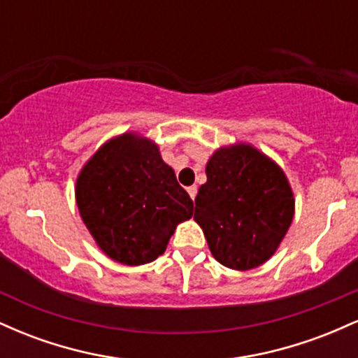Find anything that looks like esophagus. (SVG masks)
Here are the masks:
<instances>
[{"mask_svg": "<svg viewBox=\"0 0 358 358\" xmlns=\"http://www.w3.org/2000/svg\"><path fill=\"white\" fill-rule=\"evenodd\" d=\"M187 192H188V195L192 196V200H195V196H196V187H195V185H192V187H188Z\"/></svg>", "mask_w": 358, "mask_h": 358, "instance_id": "1", "label": "esophagus"}]
</instances>
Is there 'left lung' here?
<instances>
[{
	"instance_id": "obj_1",
	"label": "left lung",
	"mask_w": 358,
	"mask_h": 358,
	"mask_svg": "<svg viewBox=\"0 0 358 358\" xmlns=\"http://www.w3.org/2000/svg\"><path fill=\"white\" fill-rule=\"evenodd\" d=\"M195 219L222 266L249 271L274 256L294 217L282 168L250 143L220 146L208 158Z\"/></svg>"
}]
</instances>
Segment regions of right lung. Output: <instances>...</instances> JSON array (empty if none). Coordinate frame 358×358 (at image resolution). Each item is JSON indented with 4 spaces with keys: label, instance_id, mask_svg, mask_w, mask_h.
<instances>
[{
    "label": "right lung",
    "instance_id": "add662e5",
    "mask_svg": "<svg viewBox=\"0 0 358 358\" xmlns=\"http://www.w3.org/2000/svg\"><path fill=\"white\" fill-rule=\"evenodd\" d=\"M80 219L97 248L124 266H141L166 250L193 202L163 162L153 139L126 131L108 139L76 180Z\"/></svg>",
    "mask_w": 358,
    "mask_h": 358
}]
</instances>
